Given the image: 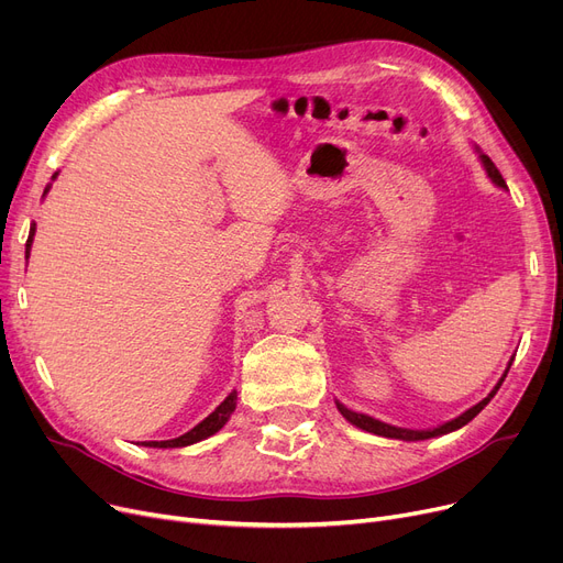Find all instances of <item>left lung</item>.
Here are the masks:
<instances>
[{
  "instance_id": "obj_1",
  "label": "left lung",
  "mask_w": 563,
  "mask_h": 563,
  "mask_svg": "<svg viewBox=\"0 0 563 563\" xmlns=\"http://www.w3.org/2000/svg\"><path fill=\"white\" fill-rule=\"evenodd\" d=\"M479 153V151H477ZM479 159H482V164H484V168H486V173H488V177L490 180L497 185V187H501V189H507V183H505V177L499 175V170H497V166L490 162V157L488 155H484V153H479ZM511 363H514V358L509 361V367H511ZM509 367H507V372H509ZM507 372L501 374V378L497 380V386L490 390V395L486 397V399H482L477 406H472V408H467L463 416H459V418H454L452 422H445V424H440V427H435V429H429V431H412V429H399V427H393V424H386V422H380V420H374V418H369V416H363V412H353V410H349L346 406H342L340 401H338V410L342 412V416L351 422V424H356L358 429H363V431H369V433H376V435H383V438H397V440H427V438H435V435H445V433H452V431H456V429H461V427H465L472 418H477L479 412L484 410V406L495 397V393L499 390V386H501V380L507 378Z\"/></svg>"
}]
</instances>
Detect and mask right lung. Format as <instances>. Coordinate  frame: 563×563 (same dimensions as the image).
Wrapping results in <instances>:
<instances>
[{"mask_svg":"<svg viewBox=\"0 0 563 563\" xmlns=\"http://www.w3.org/2000/svg\"><path fill=\"white\" fill-rule=\"evenodd\" d=\"M56 177V173L52 175V180ZM49 191V187H45L43 196ZM34 234H36V223H32V228H29V240H26V257H29V251H32V242H34ZM236 406V393H230L217 408L214 412H210L200 424H196L191 431H187L185 435L180 438H173V440H147L143 442V448H159V450H168V448H187V445H194V442H200L205 438L214 435L219 429H223V424L230 420L232 410Z\"/></svg>","mask_w":563,"mask_h":563,"instance_id":"obj_1","label":"right lung"}]
</instances>
